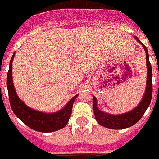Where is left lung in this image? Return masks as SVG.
<instances>
[{
    "label": "left lung",
    "instance_id": "left-lung-1",
    "mask_svg": "<svg viewBox=\"0 0 159 159\" xmlns=\"http://www.w3.org/2000/svg\"><path fill=\"white\" fill-rule=\"evenodd\" d=\"M135 39L140 44L142 45L146 54V66H147V81L145 91L144 93L143 98L140 104L134 108L132 110L126 112L121 114H110L100 110L97 107V100L95 96L93 95V109L95 113V117L98 123L100 126H103L107 128L113 129V130H119V129L128 128L130 126L135 124L142 117L146 109L149 106L152 99V93H153V86H152V67L149 63V53L145 46L141 43L138 37H135Z\"/></svg>",
    "mask_w": 159,
    "mask_h": 159
}]
</instances>
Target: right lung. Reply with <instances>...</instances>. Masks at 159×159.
<instances>
[{"label": "right lung", "mask_w": 159, "mask_h": 159, "mask_svg": "<svg viewBox=\"0 0 159 159\" xmlns=\"http://www.w3.org/2000/svg\"><path fill=\"white\" fill-rule=\"evenodd\" d=\"M15 55V52L10 59L6 81L10 106L14 113L24 124L39 132H53L64 128L68 124L72 113L73 103L78 95L73 96L63 109L55 113H44L29 108L18 96L13 83L12 63Z\"/></svg>", "instance_id": "right-lung-1"}]
</instances>
